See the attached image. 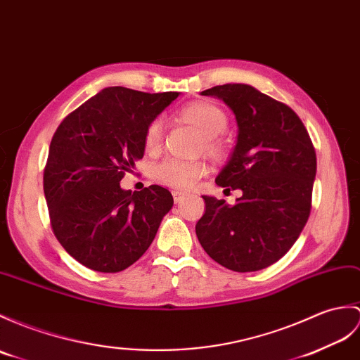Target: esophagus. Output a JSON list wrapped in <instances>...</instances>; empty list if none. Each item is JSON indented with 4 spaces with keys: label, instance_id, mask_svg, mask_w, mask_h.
<instances>
[{
    "label": "esophagus",
    "instance_id": "34e87169",
    "mask_svg": "<svg viewBox=\"0 0 360 360\" xmlns=\"http://www.w3.org/2000/svg\"><path fill=\"white\" fill-rule=\"evenodd\" d=\"M172 195H173V199H174V202H176V204L182 202V200L186 199V196H187V193H184V191H179V190H174Z\"/></svg>",
    "mask_w": 360,
    "mask_h": 360
}]
</instances>
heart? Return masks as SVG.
Listing matches in <instances>:
<instances>
[{
  "label": "heart",
  "instance_id": "obj_1",
  "mask_svg": "<svg viewBox=\"0 0 360 360\" xmlns=\"http://www.w3.org/2000/svg\"><path fill=\"white\" fill-rule=\"evenodd\" d=\"M179 118L195 129L204 136V147L208 156L213 160H221L224 156V144L218 138L227 127V115L213 103L196 101L184 107ZM164 141V124L160 118L153 120L147 125L144 131V147L147 152H160ZM205 173V165L199 161H179V160H164L156 164L152 170V176L162 186L188 190L195 186V182Z\"/></svg>",
  "mask_w": 360,
  "mask_h": 360
}]
</instances>
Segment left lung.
I'll return each mask as SVG.
<instances>
[{
    "label": "left lung",
    "mask_w": 360,
    "mask_h": 360,
    "mask_svg": "<svg viewBox=\"0 0 360 360\" xmlns=\"http://www.w3.org/2000/svg\"><path fill=\"white\" fill-rule=\"evenodd\" d=\"M230 107L238 139L216 176L225 190H240L235 205L202 196L205 213L196 236L213 261L233 271L266 269L293 247L311 210L316 152L299 116L248 84L200 91Z\"/></svg>",
    "instance_id": "8db88e82"
}]
</instances>
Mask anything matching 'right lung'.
<instances>
[{"label":"right lung","mask_w":360,"mask_h":360,"mask_svg":"<svg viewBox=\"0 0 360 360\" xmlns=\"http://www.w3.org/2000/svg\"><path fill=\"white\" fill-rule=\"evenodd\" d=\"M178 91L107 87L67 115L50 142L44 195L56 239L90 270L118 273L146 253L173 196L161 186L122 190L144 156L147 125Z\"/></svg>","instance_id":"obj_1"}]
</instances>
